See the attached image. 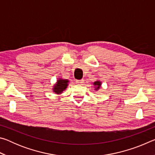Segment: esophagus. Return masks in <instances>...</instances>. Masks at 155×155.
I'll list each match as a JSON object with an SVG mask.
<instances>
[{"label": "esophagus", "mask_w": 155, "mask_h": 155, "mask_svg": "<svg viewBox=\"0 0 155 155\" xmlns=\"http://www.w3.org/2000/svg\"><path fill=\"white\" fill-rule=\"evenodd\" d=\"M76 83H78V84L83 83H84V80H83V79H81V80H76Z\"/></svg>", "instance_id": "1"}]
</instances>
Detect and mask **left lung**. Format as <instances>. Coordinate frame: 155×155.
Returning a JSON list of instances; mask_svg holds the SVG:
<instances>
[{
  "instance_id": "1",
  "label": "left lung",
  "mask_w": 155,
  "mask_h": 155,
  "mask_svg": "<svg viewBox=\"0 0 155 155\" xmlns=\"http://www.w3.org/2000/svg\"><path fill=\"white\" fill-rule=\"evenodd\" d=\"M94 85H95V86H96V89L95 90H98V89L101 87V83L100 82V81H95V82L94 83Z\"/></svg>"
}]
</instances>
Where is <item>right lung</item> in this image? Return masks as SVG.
I'll return each mask as SVG.
<instances>
[{"label":"right lung","instance_id":"right-lung-1","mask_svg":"<svg viewBox=\"0 0 155 155\" xmlns=\"http://www.w3.org/2000/svg\"><path fill=\"white\" fill-rule=\"evenodd\" d=\"M68 82H69V81L65 79H61V78H60V79L57 81V83L54 86V92H55L57 94L62 93V91L66 89Z\"/></svg>","mask_w":155,"mask_h":155}]
</instances>
